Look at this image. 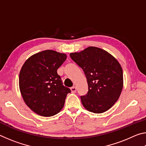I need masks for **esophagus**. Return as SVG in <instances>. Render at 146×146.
Instances as JSON below:
<instances>
[{"instance_id": "1", "label": "esophagus", "mask_w": 146, "mask_h": 146, "mask_svg": "<svg viewBox=\"0 0 146 146\" xmlns=\"http://www.w3.org/2000/svg\"><path fill=\"white\" fill-rule=\"evenodd\" d=\"M71 93H76V88L75 87V86H73V87H71Z\"/></svg>"}]
</instances>
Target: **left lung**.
Returning <instances> with one entry per match:
<instances>
[{
	"label": "left lung",
	"mask_w": 146,
	"mask_h": 146,
	"mask_svg": "<svg viewBox=\"0 0 146 146\" xmlns=\"http://www.w3.org/2000/svg\"><path fill=\"white\" fill-rule=\"evenodd\" d=\"M87 78L88 93L81 96L89 111L102 113L118 100L123 88V71L114 56L104 49L90 46L80 52L70 53Z\"/></svg>",
	"instance_id": "obj_1"
}]
</instances>
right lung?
<instances>
[{
	"label": "right lung",
	"mask_w": 146,
	"mask_h": 146,
	"mask_svg": "<svg viewBox=\"0 0 146 146\" xmlns=\"http://www.w3.org/2000/svg\"><path fill=\"white\" fill-rule=\"evenodd\" d=\"M67 55L53 50L34 54L27 59L19 73V88L26 104L36 114L51 117L63 108L71 92L57 74Z\"/></svg>",
	"instance_id": "1"
}]
</instances>
